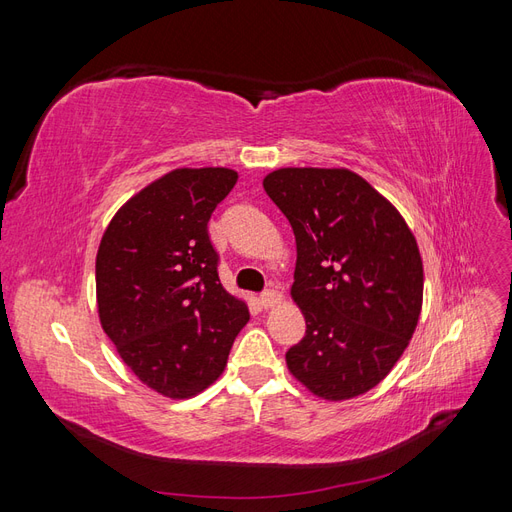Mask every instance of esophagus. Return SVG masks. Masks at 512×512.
I'll list each match as a JSON object with an SVG mask.
<instances>
[{"instance_id":"obj_1","label":"esophagus","mask_w":512,"mask_h":512,"mask_svg":"<svg viewBox=\"0 0 512 512\" xmlns=\"http://www.w3.org/2000/svg\"><path fill=\"white\" fill-rule=\"evenodd\" d=\"M280 301H282V292L277 290V288H267L265 292L260 294L262 307H273V305H277Z\"/></svg>"}]
</instances>
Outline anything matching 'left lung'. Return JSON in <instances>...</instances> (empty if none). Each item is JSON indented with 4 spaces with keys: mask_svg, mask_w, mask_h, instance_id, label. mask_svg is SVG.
<instances>
[{
    "mask_svg": "<svg viewBox=\"0 0 512 512\" xmlns=\"http://www.w3.org/2000/svg\"><path fill=\"white\" fill-rule=\"evenodd\" d=\"M297 239L292 299L307 322L286 352L318 397L363 395L404 354L423 305V262L399 211L346 168H280L262 181Z\"/></svg>",
    "mask_w": 512,
    "mask_h": 512,
    "instance_id": "obj_1",
    "label": "left lung"
}]
</instances>
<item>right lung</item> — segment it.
Instances as JSON below:
<instances>
[{
	"label": "right lung",
	"instance_id": "right-lung-1",
	"mask_svg": "<svg viewBox=\"0 0 512 512\" xmlns=\"http://www.w3.org/2000/svg\"><path fill=\"white\" fill-rule=\"evenodd\" d=\"M237 173L181 168L153 181L108 224L96 290L104 333L136 378L166 397L218 380L250 309L220 282L209 220Z\"/></svg>",
	"mask_w": 512,
	"mask_h": 512
}]
</instances>
